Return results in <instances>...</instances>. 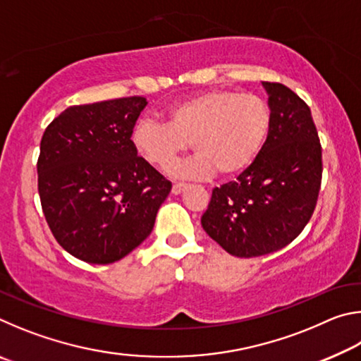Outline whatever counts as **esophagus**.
I'll use <instances>...</instances> for the list:
<instances>
[{
  "label": "esophagus",
  "instance_id": "esophagus-1",
  "mask_svg": "<svg viewBox=\"0 0 361 361\" xmlns=\"http://www.w3.org/2000/svg\"><path fill=\"white\" fill-rule=\"evenodd\" d=\"M186 188H188L186 183H175L173 188H172V192H173V194H181L183 191H185Z\"/></svg>",
  "mask_w": 361,
  "mask_h": 361
}]
</instances>
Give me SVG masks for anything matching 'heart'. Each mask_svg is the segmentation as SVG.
<instances>
[{"instance_id": "1", "label": "heart", "mask_w": 361, "mask_h": 361, "mask_svg": "<svg viewBox=\"0 0 361 361\" xmlns=\"http://www.w3.org/2000/svg\"><path fill=\"white\" fill-rule=\"evenodd\" d=\"M272 127L269 103L253 94L209 90L175 103L167 122L140 119L132 145L145 161L167 169L192 142V161L173 169L181 176H234L252 166Z\"/></svg>"}]
</instances>
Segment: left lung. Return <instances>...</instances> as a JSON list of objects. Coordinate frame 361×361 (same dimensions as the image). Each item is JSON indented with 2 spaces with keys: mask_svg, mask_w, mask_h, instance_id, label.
<instances>
[{
  "mask_svg": "<svg viewBox=\"0 0 361 361\" xmlns=\"http://www.w3.org/2000/svg\"><path fill=\"white\" fill-rule=\"evenodd\" d=\"M272 127L264 148L235 181L212 191L202 228L226 252L255 258L291 243L312 218L322 186V145L301 97L264 82Z\"/></svg>",
  "mask_w": 361,
  "mask_h": 361,
  "instance_id": "8db88e82",
  "label": "left lung"
}]
</instances>
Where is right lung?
Returning a JSON list of instances; mask_svg holds the SVG:
<instances>
[{
	"instance_id": "right-lung-1",
	"label": "right lung",
	"mask_w": 361,
	"mask_h": 361,
	"mask_svg": "<svg viewBox=\"0 0 361 361\" xmlns=\"http://www.w3.org/2000/svg\"><path fill=\"white\" fill-rule=\"evenodd\" d=\"M145 97L75 105L46 127L38 192L54 237L75 258L109 264L154 228L172 189L132 145Z\"/></svg>"
}]
</instances>
